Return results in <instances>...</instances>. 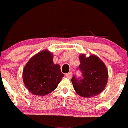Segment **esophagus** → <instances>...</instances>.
Listing matches in <instances>:
<instances>
[{
    "label": "esophagus",
    "mask_w": 128,
    "mask_h": 128,
    "mask_svg": "<svg viewBox=\"0 0 128 128\" xmlns=\"http://www.w3.org/2000/svg\"><path fill=\"white\" fill-rule=\"evenodd\" d=\"M66 76L67 78H68L70 79L72 77V72H69L68 73H66Z\"/></svg>",
    "instance_id": "1"
}]
</instances>
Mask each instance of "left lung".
<instances>
[{"label":"left lung","instance_id":"1","mask_svg":"<svg viewBox=\"0 0 128 128\" xmlns=\"http://www.w3.org/2000/svg\"><path fill=\"white\" fill-rule=\"evenodd\" d=\"M78 68L82 72L79 79L73 76L71 80L78 94L84 98H92L99 94L106 86L108 70L103 61L96 55L86 58L81 54Z\"/></svg>","mask_w":128,"mask_h":128}]
</instances>
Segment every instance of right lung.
<instances>
[{"instance_id":"add662e5","label":"right lung","mask_w":128,"mask_h":128,"mask_svg":"<svg viewBox=\"0 0 128 128\" xmlns=\"http://www.w3.org/2000/svg\"><path fill=\"white\" fill-rule=\"evenodd\" d=\"M63 76L60 66L54 64L52 54L47 50L32 56L23 71L26 87L32 94L40 96L53 92Z\"/></svg>"}]
</instances>
